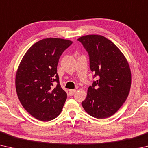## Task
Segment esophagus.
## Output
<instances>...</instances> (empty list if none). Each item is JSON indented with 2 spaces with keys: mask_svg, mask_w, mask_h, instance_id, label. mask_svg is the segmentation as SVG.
Returning <instances> with one entry per match:
<instances>
[{
  "mask_svg": "<svg viewBox=\"0 0 148 148\" xmlns=\"http://www.w3.org/2000/svg\"><path fill=\"white\" fill-rule=\"evenodd\" d=\"M69 92L70 96H72V95H73L75 93V92H76V90H75V89H71V90H69Z\"/></svg>",
  "mask_w": 148,
  "mask_h": 148,
  "instance_id": "esophagus-1",
  "label": "esophagus"
}]
</instances>
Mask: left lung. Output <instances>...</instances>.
<instances>
[{
	"label": "left lung",
	"mask_w": 148,
	"mask_h": 148,
	"mask_svg": "<svg viewBox=\"0 0 148 148\" xmlns=\"http://www.w3.org/2000/svg\"><path fill=\"white\" fill-rule=\"evenodd\" d=\"M89 57L93 81L82 102L87 114L97 119L112 116L128 97L131 73L128 62L122 52L110 40L101 35L91 34L77 39Z\"/></svg>",
	"instance_id": "8db88e82"
}]
</instances>
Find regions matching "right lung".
Instances as JSON below:
<instances>
[{"mask_svg":"<svg viewBox=\"0 0 148 148\" xmlns=\"http://www.w3.org/2000/svg\"><path fill=\"white\" fill-rule=\"evenodd\" d=\"M72 42L45 38L32 45L25 54L16 76L17 97L22 106L34 118L42 121L61 114L67 98L57 74L60 57Z\"/></svg>","mask_w":148,"mask_h":148,"instance_id":"add662e5","label":"right lung"}]
</instances>
